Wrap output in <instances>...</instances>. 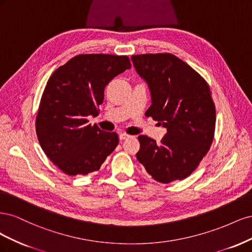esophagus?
<instances>
[{
  "instance_id": "esophagus-1",
  "label": "esophagus",
  "mask_w": 252,
  "mask_h": 252,
  "mask_svg": "<svg viewBox=\"0 0 252 252\" xmlns=\"http://www.w3.org/2000/svg\"><path fill=\"white\" fill-rule=\"evenodd\" d=\"M120 140H122V141H123V140H127V139H129V138H130V135H129V134H127V133H124V132H122V133H120Z\"/></svg>"
}]
</instances>
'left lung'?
Listing matches in <instances>:
<instances>
[{
    "label": "left lung",
    "instance_id": "8db88e82",
    "mask_svg": "<svg viewBox=\"0 0 252 252\" xmlns=\"http://www.w3.org/2000/svg\"><path fill=\"white\" fill-rule=\"evenodd\" d=\"M131 60L150 89L152 104L145 116L167 128L159 144L140 135L136 158L159 183L184 180L199 166L215 136L216 106L208 83L171 53H146Z\"/></svg>",
    "mask_w": 252,
    "mask_h": 252
}]
</instances>
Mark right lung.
<instances>
[{
  "label": "right lung",
  "mask_w": 252,
  "mask_h": 252,
  "mask_svg": "<svg viewBox=\"0 0 252 252\" xmlns=\"http://www.w3.org/2000/svg\"><path fill=\"white\" fill-rule=\"evenodd\" d=\"M131 67L127 56L79 55L59 67L44 89L35 119L42 149L68 175L100 169L119 144L117 132L88 124L104 101V89Z\"/></svg>",
  "instance_id": "add662e5"
}]
</instances>
